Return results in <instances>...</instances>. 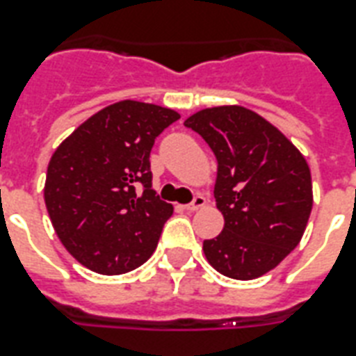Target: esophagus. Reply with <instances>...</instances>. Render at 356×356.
I'll list each match as a JSON object with an SVG mask.
<instances>
[{"label": "esophagus", "instance_id": "obj_1", "mask_svg": "<svg viewBox=\"0 0 356 356\" xmlns=\"http://www.w3.org/2000/svg\"><path fill=\"white\" fill-rule=\"evenodd\" d=\"M205 205H207L205 197H203V195H195L194 201H192V203H188V205L184 207V209L190 212H194V211H200V209H203Z\"/></svg>", "mask_w": 356, "mask_h": 356}]
</instances>
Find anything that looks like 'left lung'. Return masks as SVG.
Instances as JSON below:
<instances>
[{
    "label": "left lung",
    "mask_w": 356,
    "mask_h": 356,
    "mask_svg": "<svg viewBox=\"0 0 356 356\" xmlns=\"http://www.w3.org/2000/svg\"><path fill=\"white\" fill-rule=\"evenodd\" d=\"M184 125L218 161L214 197L225 225L203 242L209 264L238 281L264 275L296 249L309 223V164L275 125L240 105L203 108Z\"/></svg>",
    "instance_id": "8db88e82"
}]
</instances>
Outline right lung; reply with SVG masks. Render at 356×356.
<instances>
[{
    "mask_svg": "<svg viewBox=\"0 0 356 356\" xmlns=\"http://www.w3.org/2000/svg\"><path fill=\"white\" fill-rule=\"evenodd\" d=\"M179 118L172 108L125 99L81 123L53 153L47 214L64 248L88 270L120 275L155 251L173 207L151 188L149 153Z\"/></svg>",
    "mask_w": 356,
    "mask_h": 356,
    "instance_id": "right-lung-1",
    "label": "right lung"
}]
</instances>
